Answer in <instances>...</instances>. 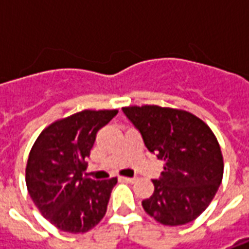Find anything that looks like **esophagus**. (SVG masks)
<instances>
[{"label":"esophagus","instance_id":"34e87169","mask_svg":"<svg viewBox=\"0 0 249 249\" xmlns=\"http://www.w3.org/2000/svg\"><path fill=\"white\" fill-rule=\"evenodd\" d=\"M121 178L123 181H125V183H130V184L136 183V180H137L136 178Z\"/></svg>","mask_w":249,"mask_h":249}]
</instances>
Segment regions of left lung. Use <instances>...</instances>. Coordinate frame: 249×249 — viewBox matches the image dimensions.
<instances>
[{"instance_id":"8db88e82","label":"left lung","mask_w":249,"mask_h":249,"mask_svg":"<svg viewBox=\"0 0 249 249\" xmlns=\"http://www.w3.org/2000/svg\"><path fill=\"white\" fill-rule=\"evenodd\" d=\"M148 151L164 161L155 192L142 201L146 213L164 225L191 223L219 189L224 162L213 132L203 120L180 109L157 105L125 107Z\"/></svg>"}]
</instances>
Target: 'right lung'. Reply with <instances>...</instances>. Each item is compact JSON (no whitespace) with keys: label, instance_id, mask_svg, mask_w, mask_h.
Returning <instances> with one entry per match:
<instances>
[{"label":"right lung","instance_id":"add662e5","mask_svg":"<svg viewBox=\"0 0 249 249\" xmlns=\"http://www.w3.org/2000/svg\"><path fill=\"white\" fill-rule=\"evenodd\" d=\"M119 113L82 110L42 130L26 164V187L41 214L58 230L84 233L101 221L117 178L83 176L96 135Z\"/></svg>","mask_w":249,"mask_h":249}]
</instances>
